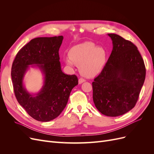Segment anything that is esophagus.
I'll list each match as a JSON object with an SVG mask.
<instances>
[{"instance_id":"34e87169","label":"esophagus","mask_w":154,"mask_h":154,"mask_svg":"<svg viewBox=\"0 0 154 154\" xmlns=\"http://www.w3.org/2000/svg\"><path fill=\"white\" fill-rule=\"evenodd\" d=\"M84 82H85V79L82 78H80L79 79V80H78V83H79V84H82V83H83Z\"/></svg>"}]
</instances>
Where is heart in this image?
Segmentation results:
<instances>
[{
  "label": "heart",
  "instance_id": "b5f03b06",
  "mask_svg": "<svg viewBox=\"0 0 154 154\" xmlns=\"http://www.w3.org/2000/svg\"><path fill=\"white\" fill-rule=\"evenodd\" d=\"M69 57L64 60L67 66H72L74 63L79 67L83 76L92 78L104 69L107 51L103 47H97L92 42H85L71 48Z\"/></svg>",
  "mask_w": 154,
  "mask_h": 154
}]
</instances>
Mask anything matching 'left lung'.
<instances>
[{
  "label": "left lung",
  "mask_w": 154,
  "mask_h": 154,
  "mask_svg": "<svg viewBox=\"0 0 154 154\" xmlns=\"http://www.w3.org/2000/svg\"><path fill=\"white\" fill-rule=\"evenodd\" d=\"M113 49L103 71L92 82L93 101L101 114L116 117L136 105L146 69L137 48L116 34H108Z\"/></svg>",
  "instance_id": "1"
}]
</instances>
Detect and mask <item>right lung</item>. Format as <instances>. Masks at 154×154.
<instances>
[{"label":"right lung","instance_id":"1","mask_svg":"<svg viewBox=\"0 0 154 154\" xmlns=\"http://www.w3.org/2000/svg\"><path fill=\"white\" fill-rule=\"evenodd\" d=\"M63 38L58 36L32 39L18 51L12 64L11 75L16 98L27 113L39 122L57 118L66 106L72 89L78 84L76 75H67L61 69L58 51ZM31 64H36L45 76L43 88L35 95L23 85Z\"/></svg>","mask_w":154,"mask_h":154}]
</instances>
